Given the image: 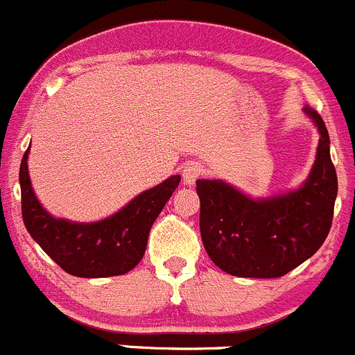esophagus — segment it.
Listing matches in <instances>:
<instances>
[{"instance_id":"obj_1","label":"esophagus","mask_w":355,"mask_h":355,"mask_svg":"<svg viewBox=\"0 0 355 355\" xmlns=\"http://www.w3.org/2000/svg\"><path fill=\"white\" fill-rule=\"evenodd\" d=\"M203 174V167L198 162H189L186 164L184 169H182V182L186 186H193L195 181Z\"/></svg>"}]
</instances>
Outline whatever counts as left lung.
<instances>
[{
  "label": "left lung",
  "instance_id": "left-lung-1",
  "mask_svg": "<svg viewBox=\"0 0 355 355\" xmlns=\"http://www.w3.org/2000/svg\"><path fill=\"white\" fill-rule=\"evenodd\" d=\"M304 114L319 131L307 179L292 191L252 198L223 179H198L200 233L217 268L240 278H279L319 250L329 233L338 181L321 115Z\"/></svg>",
  "mask_w": 355,
  "mask_h": 355
}]
</instances>
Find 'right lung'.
Masks as SVG:
<instances>
[{"label": "right lung", "instance_id": "right-lung-1", "mask_svg": "<svg viewBox=\"0 0 355 355\" xmlns=\"http://www.w3.org/2000/svg\"><path fill=\"white\" fill-rule=\"evenodd\" d=\"M29 150L20 164L22 217L33 240L65 272L79 278H108L129 272L146 250L153 223L176 191L181 176L139 193L128 205L94 223H73L55 217L41 205L29 178Z\"/></svg>", "mask_w": 355, "mask_h": 355}]
</instances>
